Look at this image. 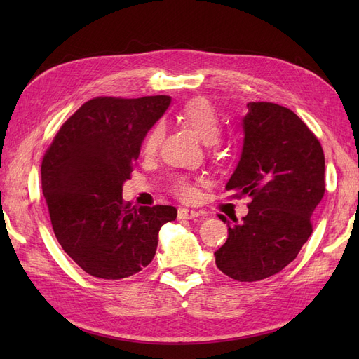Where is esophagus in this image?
<instances>
[{
  "mask_svg": "<svg viewBox=\"0 0 359 359\" xmlns=\"http://www.w3.org/2000/svg\"><path fill=\"white\" fill-rule=\"evenodd\" d=\"M199 217V212L194 211V210H187V208H180L178 210V219L180 220H191V219H196Z\"/></svg>",
  "mask_w": 359,
  "mask_h": 359,
  "instance_id": "1",
  "label": "esophagus"
}]
</instances>
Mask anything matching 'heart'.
<instances>
[{
    "label": "heart",
    "instance_id": "obj_1",
    "mask_svg": "<svg viewBox=\"0 0 359 359\" xmlns=\"http://www.w3.org/2000/svg\"><path fill=\"white\" fill-rule=\"evenodd\" d=\"M178 118L186 124L191 132L196 135L203 144H212L215 139L219 137L220 132V123L219 116H217L214 107L208 100L196 97V99L189 100L184 104L180 112ZM163 137V126L154 124L149 128V132L145 135L142 142V153L145 156L154 154ZM173 191L181 199H193L196 196V189L189 180L180 178L173 184Z\"/></svg>",
    "mask_w": 359,
    "mask_h": 359
}]
</instances>
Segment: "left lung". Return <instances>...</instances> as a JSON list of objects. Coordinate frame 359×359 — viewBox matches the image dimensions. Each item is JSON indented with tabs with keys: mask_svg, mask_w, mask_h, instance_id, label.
Listing matches in <instances>:
<instances>
[{
	"mask_svg": "<svg viewBox=\"0 0 359 359\" xmlns=\"http://www.w3.org/2000/svg\"><path fill=\"white\" fill-rule=\"evenodd\" d=\"M241 119L244 144L226 190L252 198L243 222L227 223L215 265L238 281L280 273L311 235L310 217L325 193V156L318 137L287 107L252 102Z\"/></svg>",
	"mask_w": 359,
	"mask_h": 359,
	"instance_id": "8db88e82",
	"label": "left lung"
}]
</instances>
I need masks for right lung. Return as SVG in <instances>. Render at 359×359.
Returning <instances> with one entry per match:
<instances>
[{
	"label": "right lung",
	"instance_id": "obj_1",
	"mask_svg": "<svg viewBox=\"0 0 359 359\" xmlns=\"http://www.w3.org/2000/svg\"><path fill=\"white\" fill-rule=\"evenodd\" d=\"M169 95L97 97L57 133L41 161V190L58 243L85 273L119 280L153 260L160 227L175 206L123 201L140 145L170 104Z\"/></svg>",
	"mask_w": 359,
	"mask_h": 359
}]
</instances>
